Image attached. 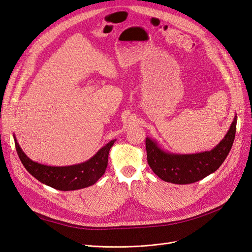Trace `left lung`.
<instances>
[{"instance_id": "1", "label": "left lung", "mask_w": 252, "mask_h": 252, "mask_svg": "<svg viewBox=\"0 0 252 252\" xmlns=\"http://www.w3.org/2000/svg\"><path fill=\"white\" fill-rule=\"evenodd\" d=\"M234 117L225 138L210 151H203L192 155L170 154L163 150L158 143L146 139L147 162L158 177L173 184H191L215 172L225 161L232 147L236 130Z\"/></svg>"}]
</instances>
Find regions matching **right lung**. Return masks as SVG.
<instances>
[{
	"label": "right lung",
	"mask_w": 252,
	"mask_h": 252,
	"mask_svg": "<svg viewBox=\"0 0 252 252\" xmlns=\"http://www.w3.org/2000/svg\"><path fill=\"white\" fill-rule=\"evenodd\" d=\"M13 138L18 156L26 170L43 184L62 191L78 190L94 185L105 173L108 164L109 150L116 142V140H112L106 144L86 162L71 166L55 167L33 162L23 152L16 136Z\"/></svg>",
	"instance_id": "obj_1"
}]
</instances>
